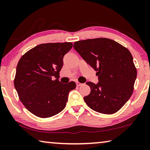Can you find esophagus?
<instances>
[{
	"label": "esophagus",
	"instance_id": "34e87169",
	"mask_svg": "<svg viewBox=\"0 0 150 150\" xmlns=\"http://www.w3.org/2000/svg\"><path fill=\"white\" fill-rule=\"evenodd\" d=\"M76 85H77V86H78V87H79V86H81L83 84H82V83H79V82H77V83H76Z\"/></svg>",
	"mask_w": 150,
	"mask_h": 150
}]
</instances>
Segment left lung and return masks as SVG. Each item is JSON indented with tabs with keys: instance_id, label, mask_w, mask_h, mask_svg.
<instances>
[{
	"instance_id": "obj_1",
	"label": "left lung",
	"mask_w": 150,
	"mask_h": 150,
	"mask_svg": "<svg viewBox=\"0 0 150 150\" xmlns=\"http://www.w3.org/2000/svg\"><path fill=\"white\" fill-rule=\"evenodd\" d=\"M73 47L97 71L96 84L86 83L91 93L84 97L85 102L98 112H116L130 98L137 77L130 51L112 40L103 38L75 42Z\"/></svg>"
}]
</instances>
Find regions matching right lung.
Masks as SVG:
<instances>
[{
    "label": "right lung",
    "mask_w": 150,
    "mask_h": 150,
    "mask_svg": "<svg viewBox=\"0 0 150 150\" xmlns=\"http://www.w3.org/2000/svg\"><path fill=\"white\" fill-rule=\"evenodd\" d=\"M71 42L49 43L27 52L18 63L14 87L21 102L33 115L48 118L62 111L76 84H63L58 79L63 57L71 49Z\"/></svg>",
    "instance_id": "right-lung-1"
}]
</instances>
